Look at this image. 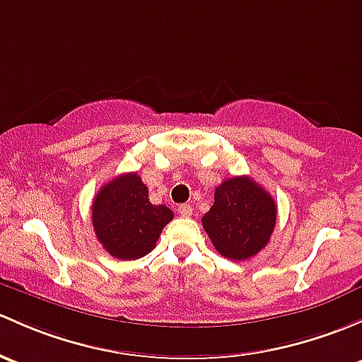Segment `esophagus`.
Masks as SVG:
<instances>
[{"instance_id": "34e87169", "label": "esophagus", "mask_w": 362, "mask_h": 362, "mask_svg": "<svg viewBox=\"0 0 362 362\" xmlns=\"http://www.w3.org/2000/svg\"><path fill=\"white\" fill-rule=\"evenodd\" d=\"M178 213H180L182 216H185V218H189V216H192V206L191 204H180V206H178Z\"/></svg>"}]
</instances>
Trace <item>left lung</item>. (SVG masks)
<instances>
[{"instance_id": "1", "label": "left lung", "mask_w": 362, "mask_h": 362, "mask_svg": "<svg viewBox=\"0 0 362 362\" xmlns=\"http://www.w3.org/2000/svg\"><path fill=\"white\" fill-rule=\"evenodd\" d=\"M274 197L250 177H232L215 189V203L201 218L222 257L246 260L265 248L276 227Z\"/></svg>"}]
</instances>
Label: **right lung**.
<instances>
[{"mask_svg":"<svg viewBox=\"0 0 362 362\" xmlns=\"http://www.w3.org/2000/svg\"><path fill=\"white\" fill-rule=\"evenodd\" d=\"M173 211L152 204L149 189L136 173L112 178L95 196L91 223L105 251L119 260L146 257L156 246Z\"/></svg>","mask_w":362,"mask_h":362,"instance_id":"obj_1","label":"right lung"}]
</instances>
